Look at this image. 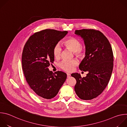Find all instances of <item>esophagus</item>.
Here are the masks:
<instances>
[{
	"label": "esophagus",
	"mask_w": 127,
	"mask_h": 127,
	"mask_svg": "<svg viewBox=\"0 0 127 127\" xmlns=\"http://www.w3.org/2000/svg\"><path fill=\"white\" fill-rule=\"evenodd\" d=\"M70 76H71L70 74H69V73H67V78L69 77Z\"/></svg>",
	"instance_id": "esophagus-1"
}]
</instances>
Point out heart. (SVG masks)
Masks as SVG:
<instances>
[{
	"label": "heart",
	"instance_id": "1",
	"mask_svg": "<svg viewBox=\"0 0 127 127\" xmlns=\"http://www.w3.org/2000/svg\"><path fill=\"white\" fill-rule=\"evenodd\" d=\"M64 46L74 52L75 55L78 57H81L84 56L85 50L81 46L80 41L76 38L71 37L66 40L63 42ZM62 49L59 44H57L53 49L54 55L56 58H59L61 56ZM78 64L77 59H74L71 60H63L59 64L60 67L66 72H71L74 69L75 66Z\"/></svg>",
	"mask_w": 127,
	"mask_h": 127
}]
</instances>
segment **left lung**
<instances>
[{
	"mask_svg": "<svg viewBox=\"0 0 127 127\" xmlns=\"http://www.w3.org/2000/svg\"><path fill=\"white\" fill-rule=\"evenodd\" d=\"M75 33L83 39L85 46V56L79 68L88 72L83 78L77 73L71 74L76 80L75 92L80 99L91 100L102 93L110 81L114 65L113 50L99 31L82 29L76 30Z\"/></svg>",
	"mask_w": 127,
	"mask_h": 127,
	"instance_id": "1",
	"label": "left lung"
}]
</instances>
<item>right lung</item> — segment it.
I'll list each match as a JSON object with an SVG mask.
<instances>
[{
    "label": "right lung",
    "instance_id": "1",
    "mask_svg": "<svg viewBox=\"0 0 127 127\" xmlns=\"http://www.w3.org/2000/svg\"><path fill=\"white\" fill-rule=\"evenodd\" d=\"M68 33L46 29L34 33L26 42L22 53V67L31 88L42 99H50L58 93L67 78L66 73L50 71L54 61L53 49Z\"/></svg>",
    "mask_w": 127,
    "mask_h": 127
}]
</instances>
